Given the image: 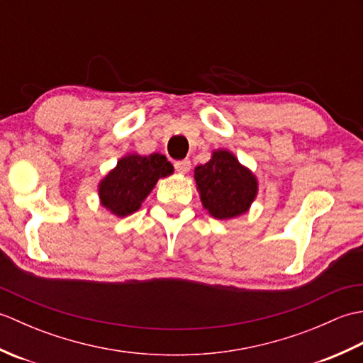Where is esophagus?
<instances>
[{
  "label": "esophagus",
  "instance_id": "34e87169",
  "mask_svg": "<svg viewBox=\"0 0 363 363\" xmlns=\"http://www.w3.org/2000/svg\"><path fill=\"white\" fill-rule=\"evenodd\" d=\"M174 168H176V172H177V173H182V174H186V173H189V172H190L191 164H190V160H189V159L177 160L176 164H174Z\"/></svg>",
  "mask_w": 363,
  "mask_h": 363
}]
</instances>
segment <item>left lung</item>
Segmentation results:
<instances>
[{
	"label": "left lung",
	"mask_w": 363,
	"mask_h": 363,
	"mask_svg": "<svg viewBox=\"0 0 363 363\" xmlns=\"http://www.w3.org/2000/svg\"><path fill=\"white\" fill-rule=\"evenodd\" d=\"M199 196L213 218L229 220L250 209L257 195V181L233 152L213 151L212 159L195 168Z\"/></svg>",
	"instance_id": "obj_1"
}]
</instances>
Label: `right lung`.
<instances>
[{
  "mask_svg": "<svg viewBox=\"0 0 363 363\" xmlns=\"http://www.w3.org/2000/svg\"><path fill=\"white\" fill-rule=\"evenodd\" d=\"M172 173L173 165L159 152L150 156L129 154L99 182V199L117 217H128L142 206L160 177Z\"/></svg>",
  "mask_w": 363,
  "mask_h": 363,
  "instance_id": "1",
  "label": "right lung"
}]
</instances>
